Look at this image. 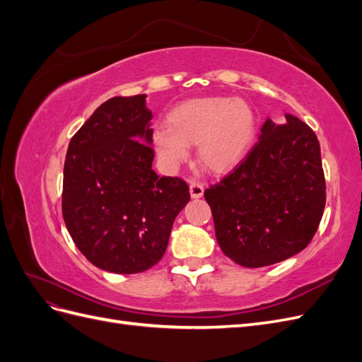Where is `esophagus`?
Wrapping results in <instances>:
<instances>
[{
  "mask_svg": "<svg viewBox=\"0 0 362 362\" xmlns=\"http://www.w3.org/2000/svg\"><path fill=\"white\" fill-rule=\"evenodd\" d=\"M204 194V185L201 182H190V196L193 199H199Z\"/></svg>",
  "mask_w": 362,
  "mask_h": 362,
  "instance_id": "1",
  "label": "esophagus"
}]
</instances>
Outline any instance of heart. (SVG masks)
<instances>
[{"label":"heart","instance_id":"1","mask_svg":"<svg viewBox=\"0 0 362 362\" xmlns=\"http://www.w3.org/2000/svg\"><path fill=\"white\" fill-rule=\"evenodd\" d=\"M168 127L154 129V145L169 168L187 158L189 145H198V160L214 173L231 170L242 161L257 137V117L243 100L194 98L173 107Z\"/></svg>","mask_w":362,"mask_h":362}]
</instances>
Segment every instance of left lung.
<instances>
[{
    "label": "left lung",
    "mask_w": 362,
    "mask_h": 362,
    "mask_svg": "<svg viewBox=\"0 0 362 362\" xmlns=\"http://www.w3.org/2000/svg\"><path fill=\"white\" fill-rule=\"evenodd\" d=\"M245 160L204 196L217 243L243 267H264L303 250L322 221L326 185L314 131L286 113L270 117Z\"/></svg>",
    "instance_id": "8db88e82"
}]
</instances>
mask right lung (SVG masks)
Wrapping results in <instances>:
<instances>
[{
  "label": "right lung",
  "instance_id": "obj_1",
  "mask_svg": "<svg viewBox=\"0 0 362 362\" xmlns=\"http://www.w3.org/2000/svg\"><path fill=\"white\" fill-rule=\"evenodd\" d=\"M152 113L146 95L101 104L71 139L62 211L75 246L93 266L131 275L166 252L189 185L152 169Z\"/></svg>",
  "mask_w": 362,
  "mask_h": 362
}]
</instances>
